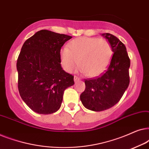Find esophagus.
Returning a JSON list of instances; mask_svg holds the SVG:
<instances>
[{
  "label": "esophagus",
  "mask_w": 149,
  "mask_h": 149,
  "mask_svg": "<svg viewBox=\"0 0 149 149\" xmlns=\"http://www.w3.org/2000/svg\"><path fill=\"white\" fill-rule=\"evenodd\" d=\"M74 82L76 83V82H77V81H80V79H79V77H76V76H74Z\"/></svg>",
  "instance_id": "obj_1"
}]
</instances>
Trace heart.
<instances>
[{"instance_id":"b5f03b06","label":"heart","mask_w":149,"mask_h":149,"mask_svg":"<svg viewBox=\"0 0 149 149\" xmlns=\"http://www.w3.org/2000/svg\"><path fill=\"white\" fill-rule=\"evenodd\" d=\"M113 55L112 46L107 40L94 37L75 38L68 48L60 51V63L66 72H71L78 66L88 77L99 76L106 70Z\"/></svg>"}]
</instances>
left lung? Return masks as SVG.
Masks as SVG:
<instances>
[{
	"label": "left lung",
	"mask_w": 149,
	"mask_h": 149,
	"mask_svg": "<svg viewBox=\"0 0 149 149\" xmlns=\"http://www.w3.org/2000/svg\"><path fill=\"white\" fill-rule=\"evenodd\" d=\"M111 43L113 55L107 70L93 79H85V89L80 95L83 105L93 111H103L120 100L130 83V60L125 46L113 34H102Z\"/></svg>",
	"instance_id": "1"
}]
</instances>
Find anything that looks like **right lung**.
Listing matches in <instances>:
<instances>
[{
	"mask_svg": "<svg viewBox=\"0 0 149 149\" xmlns=\"http://www.w3.org/2000/svg\"><path fill=\"white\" fill-rule=\"evenodd\" d=\"M72 36L47 30L36 32L22 46L17 61L18 89L28 107L38 114L58 111L74 77L60 64L61 47Z\"/></svg>",
	"mask_w": 149,
	"mask_h": 149,
	"instance_id": "add662e5",
	"label": "right lung"
}]
</instances>
